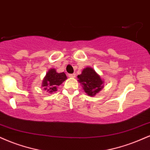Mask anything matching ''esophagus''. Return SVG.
I'll return each instance as SVG.
<instances>
[{"label":"esophagus","instance_id":"obj_1","mask_svg":"<svg viewBox=\"0 0 150 150\" xmlns=\"http://www.w3.org/2000/svg\"><path fill=\"white\" fill-rule=\"evenodd\" d=\"M68 77H76V75H75V73L69 74V75H68Z\"/></svg>","mask_w":150,"mask_h":150}]
</instances>
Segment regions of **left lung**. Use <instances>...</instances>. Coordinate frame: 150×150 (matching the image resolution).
Returning a JSON list of instances; mask_svg holds the SVG:
<instances>
[{"label":"left lung","instance_id":"obj_1","mask_svg":"<svg viewBox=\"0 0 150 150\" xmlns=\"http://www.w3.org/2000/svg\"><path fill=\"white\" fill-rule=\"evenodd\" d=\"M77 79L84 92L89 96H94L104 87V80L91 67L84 68L82 73L77 75Z\"/></svg>","mask_w":150,"mask_h":150}]
</instances>
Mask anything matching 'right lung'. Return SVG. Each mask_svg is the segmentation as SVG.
I'll use <instances>...</instances> for the list:
<instances>
[{"label": "right lung", "mask_w": 150, "mask_h": 150, "mask_svg": "<svg viewBox=\"0 0 150 150\" xmlns=\"http://www.w3.org/2000/svg\"><path fill=\"white\" fill-rule=\"evenodd\" d=\"M67 79L64 72L57 73L55 68H51L46 73L42 82L43 89L47 92L52 93L57 91V86L61 85Z\"/></svg>", "instance_id": "1"}]
</instances>
